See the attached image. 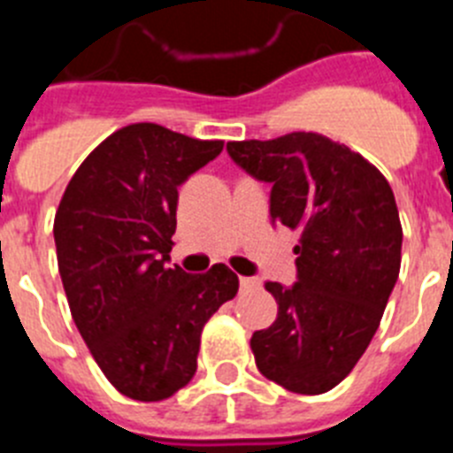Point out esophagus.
<instances>
[{
  "instance_id": "obj_1",
  "label": "esophagus",
  "mask_w": 453,
  "mask_h": 453,
  "mask_svg": "<svg viewBox=\"0 0 453 453\" xmlns=\"http://www.w3.org/2000/svg\"><path fill=\"white\" fill-rule=\"evenodd\" d=\"M261 286V281L258 279H254V276H240V290H256V288Z\"/></svg>"
}]
</instances>
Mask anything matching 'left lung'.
Listing matches in <instances>:
<instances>
[{
  "instance_id": "left-lung-1",
  "label": "left lung",
  "mask_w": 453,
  "mask_h": 453,
  "mask_svg": "<svg viewBox=\"0 0 453 453\" xmlns=\"http://www.w3.org/2000/svg\"><path fill=\"white\" fill-rule=\"evenodd\" d=\"M226 151L272 186V222L302 234L297 281L265 283L279 313L251 335L256 367L286 390L322 395L365 354L397 283L403 234L392 188L361 154L311 131Z\"/></svg>"
}]
</instances>
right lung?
Instances as JSON below:
<instances>
[{"label": "right lung", "instance_id": "1", "mask_svg": "<svg viewBox=\"0 0 453 453\" xmlns=\"http://www.w3.org/2000/svg\"><path fill=\"white\" fill-rule=\"evenodd\" d=\"M222 147L129 124L88 154L56 211L72 319L108 381L138 402H161L190 381L203 324L238 292L224 263L203 274L167 267L179 186Z\"/></svg>", "mask_w": 453, "mask_h": 453}]
</instances>
